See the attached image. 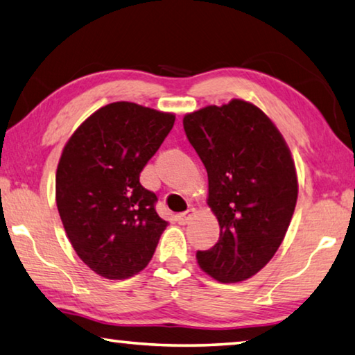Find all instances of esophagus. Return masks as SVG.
<instances>
[{"instance_id": "obj_1", "label": "esophagus", "mask_w": 355, "mask_h": 355, "mask_svg": "<svg viewBox=\"0 0 355 355\" xmlns=\"http://www.w3.org/2000/svg\"><path fill=\"white\" fill-rule=\"evenodd\" d=\"M194 214H196L194 209H188V211L177 214V216H175V219H177V222H178L180 225H186V224H188V222H189L192 218H194Z\"/></svg>"}]
</instances>
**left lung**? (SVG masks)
Instances as JSON below:
<instances>
[{"mask_svg":"<svg viewBox=\"0 0 355 355\" xmlns=\"http://www.w3.org/2000/svg\"><path fill=\"white\" fill-rule=\"evenodd\" d=\"M208 173V207L220 235L197 263L222 284L250 279L286 235L297 202V173L284 136L260 107L233 98L183 117Z\"/></svg>","mask_w":355,"mask_h":355,"instance_id":"1","label":"left lung"}]
</instances>
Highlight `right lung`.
Segmentation results:
<instances>
[{"label": "right lung", "instance_id": "obj_1", "mask_svg": "<svg viewBox=\"0 0 355 355\" xmlns=\"http://www.w3.org/2000/svg\"><path fill=\"white\" fill-rule=\"evenodd\" d=\"M173 122L172 112L116 101L84 120L62 148L58 211L78 257L101 277L139 274L166 230L139 175Z\"/></svg>", "mask_w": 355, "mask_h": 355}]
</instances>
